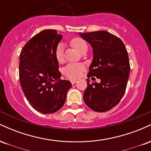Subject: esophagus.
Returning <instances> with one entry per match:
<instances>
[{"label": "esophagus", "mask_w": 151, "mask_h": 151, "mask_svg": "<svg viewBox=\"0 0 151 151\" xmlns=\"http://www.w3.org/2000/svg\"><path fill=\"white\" fill-rule=\"evenodd\" d=\"M76 81H77V80H71V83H72V84H74Z\"/></svg>", "instance_id": "obj_1"}]
</instances>
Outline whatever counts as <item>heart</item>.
I'll return each mask as SVG.
<instances>
[{"mask_svg":"<svg viewBox=\"0 0 151 151\" xmlns=\"http://www.w3.org/2000/svg\"><path fill=\"white\" fill-rule=\"evenodd\" d=\"M71 45L81 52L83 50L87 48V44L85 41L81 38L76 37L71 41ZM55 58L58 62H62L64 58V47L62 44H59L55 50ZM84 70V66L81 64L77 63H70L64 67L62 72L66 77L70 79H77L82 74Z\"/></svg>","mask_w":151,"mask_h":151,"instance_id":"1","label":"heart"}]
</instances>
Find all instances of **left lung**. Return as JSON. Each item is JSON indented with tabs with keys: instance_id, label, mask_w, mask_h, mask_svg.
<instances>
[{
	"instance_id": "obj_1",
	"label": "left lung",
	"mask_w": 151,
	"mask_h": 151,
	"mask_svg": "<svg viewBox=\"0 0 151 151\" xmlns=\"http://www.w3.org/2000/svg\"><path fill=\"white\" fill-rule=\"evenodd\" d=\"M93 49V60L87 74V87L83 95L88 107L105 112L116 106L125 93L130 74L127 50L116 36L105 30L79 32ZM96 76L100 83L90 84Z\"/></svg>"
}]
</instances>
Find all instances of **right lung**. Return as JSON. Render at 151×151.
I'll list each match as a JSON object with an SVG mask.
<instances>
[{
	"label": "right lung",
	"mask_w": 151,
	"mask_h": 151,
	"mask_svg": "<svg viewBox=\"0 0 151 151\" xmlns=\"http://www.w3.org/2000/svg\"><path fill=\"white\" fill-rule=\"evenodd\" d=\"M62 35L55 30H45L32 37L20 55L19 77L25 97L33 109L52 114L63 106L70 81L60 79L55 50Z\"/></svg>",
	"instance_id": "obj_1"
}]
</instances>
